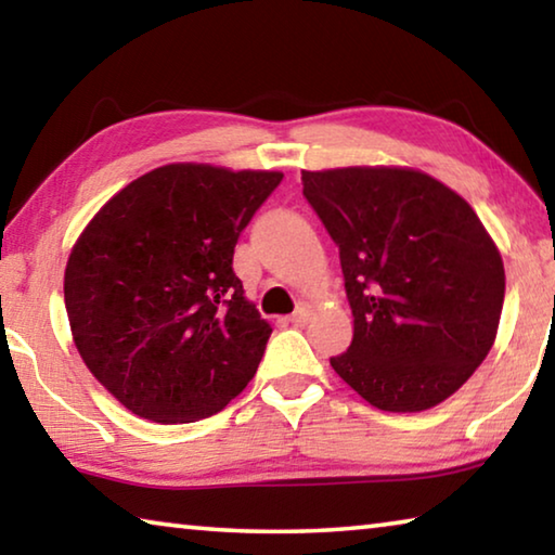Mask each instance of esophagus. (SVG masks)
Listing matches in <instances>:
<instances>
[{
  "label": "esophagus",
  "mask_w": 555,
  "mask_h": 555,
  "mask_svg": "<svg viewBox=\"0 0 555 555\" xmlns=\"http://www.w3.org/2000/svg\"><path fill=\"white\" fill-rule=\"evenodd\" d=\"M308 318H311V306L300 304V306L296 308V311L288 315V323H291V325H306Z\"/></svg>",
  "instance_id": "obj_1"
}]
</instances>
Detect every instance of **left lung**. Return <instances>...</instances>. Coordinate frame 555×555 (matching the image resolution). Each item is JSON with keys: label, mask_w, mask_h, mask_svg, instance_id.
<instances>
[{"label": "left lung", "mask_w": 555, "mask_h": 555, "mask_svg": "<svg viewBox=\"0 0 555 555\" xmlns=\"http://www.w3.org/2000/svg\"><path fill=\"white\" fill-rule=\"evenodd\" d=\"M304 195L340 249L354 318L333 370L372 406L426 411L492 350L504 264L475 210L413 168L304 171Z\"/></svg>", "instance_id": "left-lung-1"}]
</instances>
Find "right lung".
<instances>
[{
	"label": "right lung",
	"instance_id": "obj_1",
	"mask_svg": "<svg viewBox=\"0 0 555 555\" xmlns=\"http://www.w3.org/2000/svg\"><path fill=\"white\" fill-rule=\"evenodd\" d=\"M284 173L168 164L102 205L65 267L82 362L156 424L222 411L255 377L271 327L244 298L234 244Z\"/></svg>",
	"mask_w": 555,
	"mask_h": 555
}]
</instances>
